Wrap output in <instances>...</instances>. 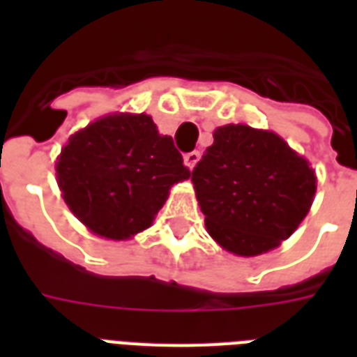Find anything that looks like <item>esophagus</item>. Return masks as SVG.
Here are the masks:
<instances>
[{"instance_id":"1","label":"esophagus","mask_w":357,"mask_h":357,"mask_svg":"<svg viewBox=\"0 0 357 357\" xmlns=\"http://www.w3.org/2000/svg\"><path fill=\"white\" fill-rule=\"evenodd\" d=\"M200 161V151H189V153H185L183 155V162H185V167H189L190 170L195 168L196 162Z\"/></svg>"}]
</instances>
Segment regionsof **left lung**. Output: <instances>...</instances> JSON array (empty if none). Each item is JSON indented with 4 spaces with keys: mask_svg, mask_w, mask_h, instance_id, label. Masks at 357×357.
<instances>
[{
    "mask_svg": "<svg viewBox=\"0 0 357 357\" xmlns=\"http://www.w3.org/2000/svg\"><path fill=\"white\" fill-rule=\"evenodd\" d=\"M213 139L190 176L207 231L243 257L274 250L310 211L315 170L272 131L228 123Z\"/></svg>",
    "mask_w": 357,
    "mask_h": 357,
    "instance_id": "8db88e82",
    "label": "left lung"
}]
</instances>
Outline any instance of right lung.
I'll return each mask as SVG.
<instances>
[{"instance_id":"right-lung-1","label":"right lung","mask_w":357,"mask_h":357,"mask_svg":"<svg viewBox=\"0 0 357 357\" xmlns=\"http://www.w3.org/2000/svg\"><path fill=\"white\" fill-rule=\"evenodd\" d=\"M70 211L100 237L150 228L174 183L190 178L172 137L148 114L114 113L68 139L55 165Z\"/></svg>"}]
</instances>
